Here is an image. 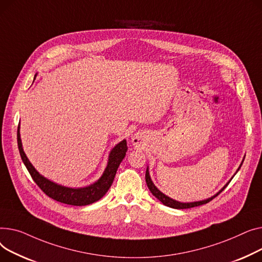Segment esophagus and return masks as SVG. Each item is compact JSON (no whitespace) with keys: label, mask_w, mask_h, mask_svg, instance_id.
I'll return each mask as SVG.
<instances>
[{"label":"esophagus","mask_w":262,"mask_h":262,"mask_svg":"<svg viewBox=\"0 0 262 262\" xmlns=\"http://www.w3.org/2000/svg\"><path fill=\"white\" fill-rule=\"evenodd\" d=\"M142 135H138V134H136V135H134V137H133V144L134 145H141L142 144Z\"/></svg>","instance_id":"obj_1"}]
</instances>
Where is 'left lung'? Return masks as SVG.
Masks as SVG:
<instances>
[{
	"mask_svg": "<svg viewBox=\"0 0 262 262\" xmlns=\"http://www.w3.org/2000/svg\"><path fill=\"white\" fill-rule=\"evenodd\" d=\"M243 161H244V159L242 160V162H241V164H240V166H239V168L237 169V171H236V173L239 171V169H240V167L242 166V163H243ZM235 173V174H236ZM234 174V176H235ZM234 176L232 177V179L234 178ZM232 179H230L225 185H224V187L219 191V192H217L216 194L214 195H212L211 198H208V199H206V200H202V201H198V202H189V203H182V202H179V201H176V200H173V199H171V198H169V196H167L166 194H164L162 191H160L158 188H157V186L155 185V184H153V182H152V180H151V178H150V174H149V169H148V167H147V170H146V183H147V186H148V188H149V190L151 191V193L155 195L157 199H159L160 201L164 204V205H166V206H169V207H171V208H176V209H185V208H191V207H195V206H200V205H203V204H206V203H208V202H210L211 200L213 199V198H216L219 193H221L224 189H225V187L228 185L229 184V182L232 181Z\"/></svg>",
	"mask_w": 262,
	"mask_h": 262,
	"instance_id": "obj_1",
	"label": "left lung"
}]
</instances>
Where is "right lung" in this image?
<instances>
[{"label": "right lung", "mask_w": 262, "mask_h": 262, "mask_svg": "<svg viewBox=\"0 0 262 262\" xmlns=\"http://www.w3.org/2000/svg\"><path fill=\"white\" fill-rule=\"evenodd\" d=\"M17 138H18V147H19L21 159L24 165L26 166L29 174L32 176L33 180L41 188V190L46 195H49L50 198L56 200L58 202L69 204V205H74V206H84V205L92 204L98 201V200H100L106 193V191L109 190V188L112 185L117 169L121 161L126 157V152L128 150L126 140L118 143L111 150L109 155V160H107V165L104 169L102 176L97 182L86 187L71 188V187L59 185V184H56L50 181L49 179L41 176L36 170L35 167L27 159L25 152L23 150L21 137H20V125L18 127Z\"/></svg>", "instance_id": "1"}]
</instances>
